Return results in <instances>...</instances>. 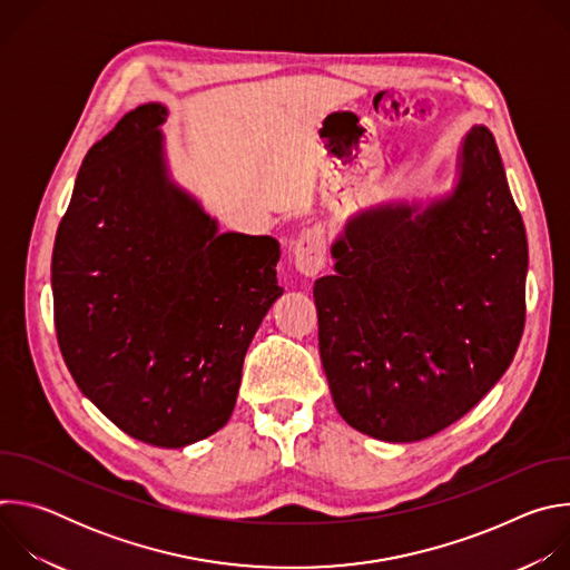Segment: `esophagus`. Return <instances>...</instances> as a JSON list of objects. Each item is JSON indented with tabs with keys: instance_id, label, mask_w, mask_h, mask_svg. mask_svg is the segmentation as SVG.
<instances>
[{
	"instance_id": "esophagus-1",
	"label": "esophagus",
	"mask_w": 570,
	"mask_h": 570,
	"mask_svg": "<svg viewBox=\"0 0 570 570\" xmlns=\"http://www.w3.org/2000/svg\"><path fill=\"white\" fill-rule=\"evenodd\" d=\"M295 271L304 277H315L327 264V238L320 227H306L293 246Z\"/></svg>"
}]
</instances>
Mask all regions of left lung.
I'll use <instances>...</instances> for the list:
<instances>
[{"instance_id": "left-lung-1", "label": "left lung", "mask_w": 570, "mask_h": 570, "mask_svg": "<svg viewBox=\"0 0 570 570\" xmlns=\"http://www.w3.org/2000/svg\"><path fill=\"white\" fill-rule=\"evenodd\" d=\"M313 286L324 374L341 417L383 442H420L510 367L525 322L528 238L487 126L453 187L354 214Z\"/></svg>"}]
</instances>
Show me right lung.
<instances>
[{
	"instance_id": "add662e5",
	"label": "right lung",
	"mask_w": 570,
	"mask_h": 570,
	"mask_svg": "<svg viewBox=\"0 0 570 570\" xmlns=\"http://www.w3.org/2000/svg\"><path fill=\"white\" fill-rule=\"evenodd\" d=\"M169 110L144 104L97 141L60 220L53 320L67 370L130 438L183 449L232 417L273 302L279 243L218 232L167 159Z\"/></svg>"
}]
</instances>
